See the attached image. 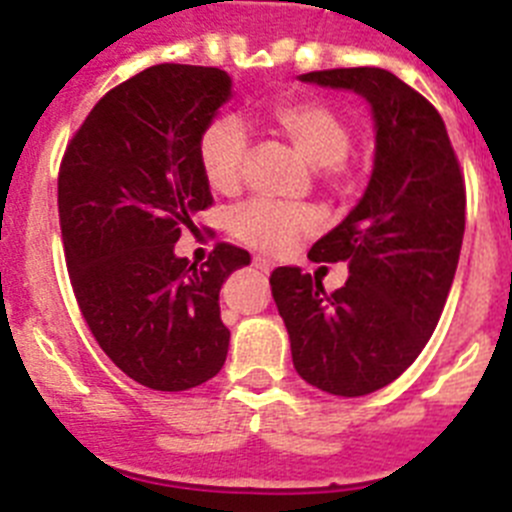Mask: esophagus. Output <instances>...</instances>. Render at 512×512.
Segmentation results:
<instances>
[{
    "instance_id": "esophagus-1",
    "label": "esophagus",
    "mask_w": 512,
    "mask_h": 512,
    "mask_svg": "<svg viewBox=\"0 0 512 512\" xmlns=\"http://www.w3.org/2000/svg\"><path fill=\"white\" fill-rule=\"evenodd\" d=\"M253 269L261 271V274H269V271H271V261L261 259V256H253Z\"/></svg>"
}]
</instances>
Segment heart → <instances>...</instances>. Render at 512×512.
<instances>
[{
	"label": "heart",
	"mask_w": 512,
	"mask_h": 512,
	"mask_svg": "<svg viewBox=\"0 0 512 512\" xmlns=\"http://www.w3.org/2000/svg\"><path fill=\"white\" fill-rule=\"evenodd\" d=\"M274 130L295 146L310 166L325 171L328 179L346 176V153L351 130L333 107L323 102H279L269 110ZM248 153V130L235 115H217L205 125L197 143V161L212 192H233L241 184V169ZM235 238L266 253H284L302 235L318 228L310 207L251 200L230 215Z\"/></svg>",
	"instance_id": "1"
}]
</instances>
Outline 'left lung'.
I'll return each mask as SVG.
<instances>
[{
    "label": "left lung",
    "mask_w": 512,
    "mask_h": 512,
    "mask_svg": "<svg viewBox=\"0 0 512 512\" xmlns=\"http://www.w3.org/2000/svg\"><path fill=\"white\" fill-rule=\"evenodd\" d=\"M369 104L374 166L361 200L310 248V261H346L328 295L300 266L271 274V295L307 384L361 397L395 382L436 330L464 238L467 194L449 133L431 102L377 66L302 74Z\"/></svg>",
    "instance_id": "left-lung-1"
}]
</instances>
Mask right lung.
Masks as SVG:
<instances>
[{
  "mask_svg": "<svg viewBox=\"0 0 512 512\" xmlns=\"http://www.w3.org/2000/svg\"><path fill=\"white\" fill-rule=\"evenodd\" d=\"M233 97L228 71L158 63L104 94L66 148L58 215L76 302L102 351L158 392H184L225 364L220 287L251 264L220 243L205 266L176 256L212 205L197 161L207 122Z\"/></svg>",
  "mask_w": 512,
  "mask_h": 512,
  "instance_id": "1",
  "label": "right lung"
}]
</instances>
